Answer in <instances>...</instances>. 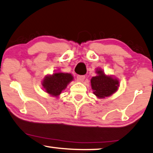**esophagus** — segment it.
Segmentation results:
<instances>
[{"instance_id":"34e87169","label":"esophagus","mask_w":153,"mask_h":153,"mask_svg":"<svg viewBox=\"0 0 153 153\" xmlns=\"http://www.w3.org/2000/svg\"><path fill=\"white\" fill-rule=\"evenodd\" d=\"M76 79L79 82H83L85 79V76H83V75H78L76 76Z\"/></svg>"}]
</instances>
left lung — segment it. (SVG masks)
<instances>
[{
    "label": "left lung",
    "mask_w": 153,
    "mask_h": 153,
    "mask_svg": "<svg viewBox=\"0 0 153 153\" xmlns=\"http://www.w3.org/2000/svg\"><path fill=\"white\" fill-rule=\"evenodd\" d=\"M97 75L90 80L93 94L98 99H105L114 94L119 90L120 81L112 75L106 74L101 68L95 71Z\"/></svg>",
    "instance_id": "8db88e82"
}]
</instances>
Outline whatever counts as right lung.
<instances>
[{"label":"right lung","instance_id":"obj_1","mask_svg":"<svg viewBox=\"0 0 153 153\" xmlns=\"http://www.w3.org/2000/svg\"><path fill=\"white\" fill-rule=\"evenodd\" d=\"M74 80L72 74L62 72L58 70L52 74H47L41 81L44 91L50 96L58 99L63 90Z\"/></svg>","mask_w":153,"mask_h":153}]
</instances>
